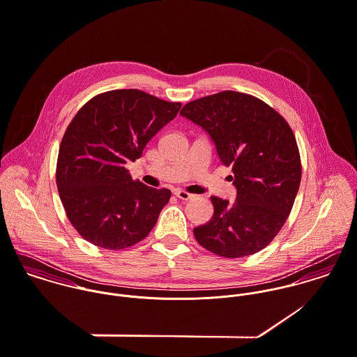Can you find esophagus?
I'll use <instances>...</instances> for the list:
<instances>
[{
    "label": "esophagus",
    "mask_w": 357,
    "mask_h": 357,
    "mask_svg": "<svg viewBox=\"0 0 357 357\" xmlns=\"http://www.w3.org/2000/svg\"><path fill=\"white\" fill-rule=\"evenodd\" d=\"M175 196L178 198H181V199H183V201H189V199H192V198L195 197V195H192V193H189V192H185V190H181V189H176V190H175Z\"/></svg>",
    "instance_id": "1"
}]
</instances>
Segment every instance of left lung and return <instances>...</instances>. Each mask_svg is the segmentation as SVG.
Wrapping results in <instances>:
<instances>
[{"mask_svg": "<svg viewBox=\"0 0 357 357\" xmlns=\"http://www.w3.org/2000/svg\"><path fill=\"white\" fill-rule=\"evenodd\" d=\"M181 115L209 134L237 189L233 204L211 197L213 216L195 229L198 243L229 259L260 252L287 220L301 182L290 126L264 101L231 90L188 102Z\"/></svg>", "mask_w": 357, "mask_h": 357, "instance_id": "left-lung-1", "label": "left lung"}]
</instances>
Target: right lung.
Instances as JSON below:
<instances>
[{
    "instance_id": "1",
    "label": "right lung",
    "mask_w": 357,
    "mask_h": 357,
    "mask_svg": "<svg viewBox=\"0 0 357 357\" xmlns=\"http://www.w3.org/2000/svg\"><path fill=\"white\" fill-rule=\"evenodd\" d=\"M181 107L120 89L93 97L71 120L59 149L56 183L68 220L86 241L126 249L155 227L171 192L132 181L124 165L142 156Z\"/></svg>"
}]
</instances>
